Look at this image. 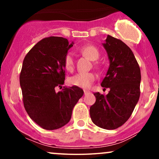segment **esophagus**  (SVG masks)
<instances>
[{"mask_svg": "<svg viewBox=\"0 0 159 159\" xmlns=\"http://www.w3.org/2000/svg\"><path fill=\"white\" fill-rule=\"evenodd\" d=\"M84 94L86 95V94L89 93H90V92H89V91H88V90H84Z\"/></svg>", "mask_w": 159, "mask_h": 159, "instance_id": "34e87169", "label": "esophagus"}]
</instances>
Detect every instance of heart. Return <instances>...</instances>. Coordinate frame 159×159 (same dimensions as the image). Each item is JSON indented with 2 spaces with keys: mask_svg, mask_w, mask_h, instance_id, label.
Wrapping results in <instances>:
<instances>
[{
  "mask_svg": "<svg viewBox=\"0 0 159 159\" xmlns=\"http://www.w3.org/2000/svg\"><path fill=\"white\" fill-rule=\"evenodd\" d=\"M79 52L82 54L87 57L91 61H96L99 57L98 49L92 45H87L81 47L79 48ZM63 63L66 70H73L74 57L72 53H67L66 54ZM95 79H96V75L93 72H80L69 78V82L72 86H76L81 88H89Z\"/></svg>",
  "mask_w": 159,
  "mask_h": 159,
  "instance_id": "heart-1",
  "label": "heart"
}]
</instances>
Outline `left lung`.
Here are the masks:
<instances>
[{"instance_id":"left-lung-1","label":"left lung","mask_w":159,"mask_h":159,"mask_svg":"<svg viewBox=\"0 0 159 159\" xmlns=\"http://www.w3.org/2000/svg\"><path fill=\"white\" fill-rule=\"evenodd\" d=\"M110 66L101 85L109 88L106 96L95 93L96 102L90 108L92 121L105 129H116L132 115L139 100L141 75L137 60L123 41L107 35L103 43Z\"/></svg>"}]
</instances>
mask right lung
<instances>
[{"label":"right lung","instance_id":"add662e5","mask_svg":"<svg viewBox=\"0 0 159 159\" xmlns=\"http://www.w3.org/2000/svg\"><path fill=\"white\" fill-rule=\"evenodd\" d=\"M73 43L59 36L38 42L23 61L20 73L23 103L27 114L46 130H54L69 122L73 107L84 95L80 87H55L64 84L63 61Z\"/></svg>","mask_w":159,"mask_h":159}]
</instances>
